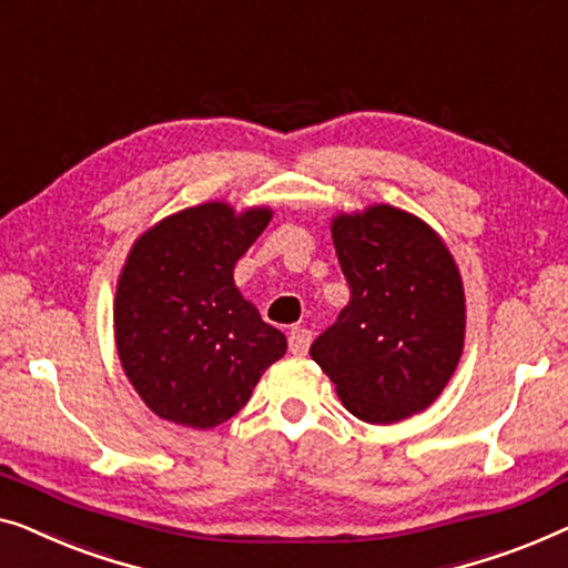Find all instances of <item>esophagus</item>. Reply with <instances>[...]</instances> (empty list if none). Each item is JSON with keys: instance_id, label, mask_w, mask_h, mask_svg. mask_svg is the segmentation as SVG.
I'll list each match as a JSON object with an SVG mask.
<instances>
[{"instance_id": "1", "label": "esophagus", "mask_w": 568, "mask_h": 568, "mask_svg": "<svg viewBox=\"0 0 568 568\" xmlns=\"http://www.w3.org/2000/svg\"><path fill=\"white\" fill-rule=\"evenodd\" d=\"M311 339H314V334L303 329V326H295V329H291V334H287V347H291L293 355H306L311 347Z\"/></svg>"}]
</instances>
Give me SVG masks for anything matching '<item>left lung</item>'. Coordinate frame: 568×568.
<instances>
[{
	"label": "left lung",
	"instance_id": "obj_1",
	"mask_svg": "<svg viewBox=\"0 0 568 568\" xmlns=\"http://www.w3.org/2000/svg\"><path fill=\"white\" fill-rule=\"evenodd\" d=\"M332 239L349 303L311 357L357 419H409L443 394L463 355L458 265L429 223L386 203L337 213Z\"/></svg>",
	"mask_w": 568,
	"mask_h": 568
}]
</instances>
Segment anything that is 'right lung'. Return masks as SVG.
<instances>
[{"label": "right lung", "instance_id": "obj_1", "mask_svg": "<svg viewBox=\"0 0 568 568\" xmlns=\"http://www.w3.org/2000/svg\"><path fill=\"white\" fill-rule=\"evenodd\" d=\"M273 219L211 201L166 215L128 252L113 303L125 378L156 417L211 429L250 402L287 349L239 293L234 267Z\"/></svg>", "mask_w": 568, "mask_h": 568}]
</instances>
